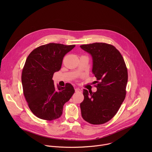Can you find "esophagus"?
Segmentation results:
<instances>
[{
	"mask_svg": "<svg viewBox=\"0 0 152 152\" xmlns=\"http://www.w3.org/2000/svg\"><path fill=\"white\" fill-rule=\"evenodd\" d=\"M75 92L77 93H82V90L79 88H75Z\"/></svg>",
	"mask_w": 152,
	"mask_h": 152,
	"instance_id": "esophagus-1",
	"label": "esophagus"
}]
</instances>
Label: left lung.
I'll return each mask as SVG.
<instances>
[{"label": "left lung", "instance_id": "1", "mask_svg": "<svg viewBox=\"0 0 152 152\" xmlns=\"http://www.w3.org/2000/svg\"><path fill=\"white\" fill-rule=\"evenodd\" d=\"M80 47L93 57L92 71L97 83L95 93L83 90L84 99L80 104L82 117L92 124H104L115 116L126 97V65L120 52L111 45L94 42Z\"/></svg>", "mask_w": 152, "mask_h": 152}]
</instances>
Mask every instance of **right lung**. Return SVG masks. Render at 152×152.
Instances as JSON below:
<instances>
[{
	"mask_svg": "<svg viewBox=\"0 0 152 152\" xmlns=\"http://www.w3.org/2000/svg\"><path fill=\"white\" fill-rule=\"evenodd\" d=\"M75 45L58 43L40 46L28 56L21 73V83L26 100L32 113L39 118L52 121L59 118L64 104L75 93L70 83L57 87L52 77L59 71L62 60Z\"/></svg>",
	"mask_w": 152,
	"mask_h": 152,
	"instance_id": "right-lung-1",
	"label": "right lung"
}]
</instances>
